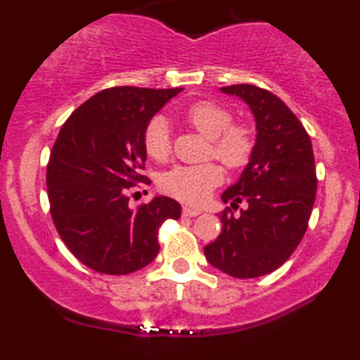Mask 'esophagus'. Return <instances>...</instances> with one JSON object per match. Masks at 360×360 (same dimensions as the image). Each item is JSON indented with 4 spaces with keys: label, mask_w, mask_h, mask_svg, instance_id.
<instances>
[{
    "label": "esophagus",
    "mask_w": 360,
    "mask_h": 360,
    "mask_svg": "<svg viewBox=\"0 0 360 360\" xmlns=\"http://www.w3.org/2000/svg\"><path fill=\"white\" fill-rule=\"evenodd\" d=\"M201 214V211L196 210V207L191 206H184L183 207V216H188V218H196V216Z\"/></svg>",
    "instance_id": "34e87169"
}]
</instances>
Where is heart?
<instances>
[{
  "mask_svg": "<svg viewBox=\"0 0 360 360\" xmlns=\"http://www.w3.org/2000/svg\"><path fill=\"white\" fill-rule=\"evenodd\" d=\"M186 119L196 131L210 141L213 154L224 166L236 169L248 162L253 150V136L245 125H231L233 115L226 107L214 102L193 103L186 110ZM146 153L155 161H166L171 153V134L166 117L155 115L144 131ZM223 172L216 164L201 166H176L162 176V189L171 196L189 205H201L221 184Z\"/></svg>",
  "mask_w": 360,
  "mask_h": 360,
  "instance_id": "1",
  "label": "heart"
}]
</instances>
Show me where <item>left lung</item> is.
<instances>
[{"label":"left lung","instance_id":"left-lung-1","mask_svg":"<svg viewBox=\"0 0 360 360\" xmlns=\"http://www.w3.org/2000/svg\"><path fill=\"white\" fill-rule=\"evenodd\" d=\"M250 107L255 146L235 184L221 194L238 210L221 213V233L205 246L206 259L235 278H257L275 271L304 238L317 193L314 149L295 114L276 95L259 86H223Z\"/></svg>","mask_w":360,"mask_h":360}]
</instances>
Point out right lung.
I'll return each instance as SVG.
<instances>
[{
    "instance_id": "add662e5",
    "label": "right lung",
    "mask_w": 360,
    "mask_h": 360,
    "mask_svg": "<svg viewBox=\"0 0 360 360\" xmlns=\"http://www.w3.org/2000/svg\"><path fill=\"white\" fill-rule=\"evenodd\" d=\"M181 90H102L60 129L46 167L51 218L73 257L98 274L149 265L159 253V226L181 216L179 202L167 196L129 206L131 188L146 181V125Z\"/></svg>"
}]
</instances>
